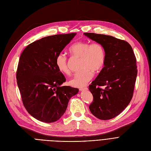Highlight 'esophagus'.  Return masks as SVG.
<instances>
[{"mask_svg": "<svg viewBox=\"0 0 151 151\" xmlns=\"http://www.w3.org/2000/svg\"><path fill=\"white\" fill-rule=\"evenodd\" d=\"M88 88L87 87H84V88H80V91H88Z\"/></svg>", "mask_w": 151, "mask_h": 151, "instance_id": "1", "label": "esophagus"}]
</instances>
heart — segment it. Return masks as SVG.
I'll return each instance as SVG.
<instances>
[{"label":"heart","instance_id":"heart-1","mask_svg":"<svg viewBox=\"0 0 151 151\" xmlns=\"http://www.w3.org/2000/svg\"><path fill=\"white\" fill-rule=\"evenodd\" d=\"M68 50L72 55L81 58V68L83 69L73 75L69 84L76 88H82L93 78L92 71L97 72L104 67L106 59L105 48L99 43L78 42L71 45ZM55 63L60 72L65 75L70 73L65 54H58L55 58Z\"/></svg>","mask_w":151,"mask_h":151}]
</instances>
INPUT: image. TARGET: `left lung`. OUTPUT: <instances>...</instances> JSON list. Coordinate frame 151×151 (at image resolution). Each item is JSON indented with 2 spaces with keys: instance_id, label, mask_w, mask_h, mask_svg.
Listing matches in <instances>:
<instances>
[{
  "instance_id": "left-lung-1",
  "label": "left lung",
  "mask_w": 151,
  "mask_h": 151,
  "mask_svg": "<svg viewBox=\"0 0 151 151\" xmlns=\"http://www.w3.org/2000/svg\"><path fill=\"white\" fill-rule=\"evenodd\" d=\"M84 34L102 45L106 52L104 67L89 86L93 97L89 109L100 119H111L121 113L132 99L138 72L135 55L130 45L122 40L94 33Z\"/></svg>"
}]
</instances>
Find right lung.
Segmentation results:
<instances>
[{"mask_svg":"<svg viewBox=\"0 0 151 151\" xmlns=\"http://www.w3.org/2000/svg\"><path fill=\"white\" fill-rule=\"evenodd\" d=\"M76 34L43 37L29 45L20 56L17 80L23 105L36 119L57 121L65 113L71 97L79 90L61 86L66 79L55 63V58Z\"/></svg>","mask_w":151,"mask_h":151,"instance_id":"obj_1","label":"right lung"}]
</instances>
